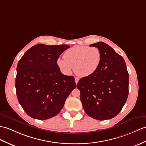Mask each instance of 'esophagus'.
Masks as SVG:
<instances>
[{
    "label": "esophagus",
    "instance_id": "obj_1",
    "mask_svg": "<svg viewBox=\"0 0 146 146\" xmlns=\"http://www.w3.org/2000/svg\"><path fill=\"white\" fill-rule=\"evenodd\" d=\"M74 80H75V83H76V84H77L78 82V81H79V78H77V77H76V78H74Z\"/></svg>",
    "mask_w": 146,
    "mask_h": 146
}]
</instances>
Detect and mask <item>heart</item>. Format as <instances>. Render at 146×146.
<instances>
[{
    "label": "heart",
    "mask_w": 146,
    "mask_h": 146,
    "mask_svg": "<svg viewBox=\"0 0 146 146\" xmlns=\"http://www.w3.org/2000/svg\"><path fill=\"white\" fill-rule=\"evenodd\" d=\"M63 60L56 61L58 67L63 73L70 74L74 69L78 76H88L96 72L101 60V53L97 47L74 46L63 54Z\"/></svg>",
    "instance_id": "1"
}]
</instances>
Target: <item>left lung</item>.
<instances>
[{
  "instance_id": "left-lung-1",
  "label": "left lung",
  "mask_w": 146,
  "mask_h": 146,
  "mask_svg": "<svg viewBox=\"0 0 146 146\" xmlns=\"http://www.w3.org/2000/svg\"><path fill=\"white\" fill-rule=\"evenodd\" d=\"M101 53L95 72L81 78L77 84L85 113L98 120L110 119L119 113L129 93V74L119 54L104 42L90 45Z\"/></svg>"
}]
</instances>
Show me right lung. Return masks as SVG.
<instances>
[{
  "label": "right lung",
  "mask_w": 146,
  "mask_h": 146,
  "mask_svg": "<svg viewBox=\"0 0 146 146\" xmlns=\"http://www.w3.org/2000/svg\"><path fill=\"white\" fill-rule=\"evenodd\" d=\"M70 47L38 44L27 50L19 60L16 93L29 116L45 120L56 116L76 88L74 78L63 74L56 64L60 55Z\"/></svg>",
  "instance_id": "obj_1"
}]
</instances>
